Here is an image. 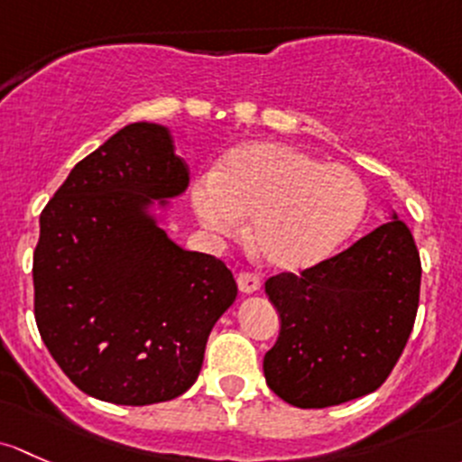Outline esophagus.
<instances>
[{"label": "esophagus", "instance_id": "34e87169", "mask_svg": "<svg viewBox=\"0 0 462 462\" xmlns=\"http://www.w3.org/2000/svg\"><path fill=\"white\" fill-rule=\"evenodd\" d=\"M237 287H240L242 293H255L260 289V278L255 273H240L237 275Z\"/></svg>", "mask_w": 462, "mask_h": 462}]
</instances>
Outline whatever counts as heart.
Here are the masks:
<instances>
[{
    "label": "heart",
    "mask_w": 462,
    "mask_h": 462,
    "mask_svg": "<svg viewBox=\"0 0 462 462\" xmlns=\"http://www.w3.org/2000/svg\"><path fill=\"white\" fill-rule=\"evenodd\" d=\"M198 220L236 236L251 216V242L273 269L320 264L346 242L367 211V189L345 164H325L300 146L246 142L191 187Z\"/></svg>",
    "instance_id": "b5f03b06"
}]
</instances>
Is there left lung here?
Returning a JSON list of instances; mask_svg holds the SVG:
<instances>
[{"instance_id": "8db88e82", "label": "left lung", "mask_w": 462, "mask_h": 462, "mask_svg": "<svg viewBox=\"0 0 462 462\" xmlns=\"http://www.w3.org/2000/svg\"><path fill=\"white\" fill-rule=\"evenodd\" d=\"M420 273L411 231L392 211L389 222L334 258L266 280L280 316L263 365L271 392L302 409L375 392L413 329Z\"/></svg>"}]
</instances>
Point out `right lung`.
Instances as JSON below:
<instances>
[{
	"label": "right lung",
	"instance_id": "1",
	"mask_svg": "<svg viewBox=\"0 0 462 462\" xmlns=\"http://www.w3.org/2000/svg\"><path fill=\"white\" fill-rule=\"evenodd\" d=\"M187 187L169 128L133 122L78 162L42 211L37 329L97 401L140 407L187 392L236 300L226 264L182 249L162 226Z\"/></svg>",
	"mask_w": 462,
	"mask_h": 462
}]
</instances>
